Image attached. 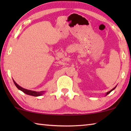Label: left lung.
Here are the masks:
<instances>
[{
  "mask_svg": "<svg viewBox=\"0 0 131 131\" xmlns=\"http://www.w3.org/2000/svg\"><path fill=\"white\" fill-rule=\"evenodd\" d=\"M116 87H117V86H116V87H115L114 88H113V89H112V90H110V91H108V92H107V93H106V95H108V94H110V93L111 92H112L113 90H114L115 89V88H116Z\"/></svg>",
  "mask_w": 131,
  "mask_h": 131,
  "instance_id": "obj_1",
  "label": "left lung"
}]
</instances>
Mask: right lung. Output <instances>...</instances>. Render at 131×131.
Returning a JSON list of instances; mask_svg holds the SVG:
<instances>
[{
	"label": "right lung",
	"mask_w": 131,
	"mask_h": 131,
	"mask_svg": "<svg viewBox=\"0 0 131 131\" xmlns=\"http://www.w3.org/2000/svg\"><path fill=\"white\" fill-rule=\"evenodd\" d=\"M13 81H14V83L15 84V85L16 86L18 89L21 90V91H23L24 93H25V94H27V95H31V96H40V95H41L44 93V91L37 92V91H31V90L25 89V88L21 87V86L18 85V84L16 83H15L14 80H13Z\"/></svg>",
	"instance_id": "obj_1"
}]
</instances>
